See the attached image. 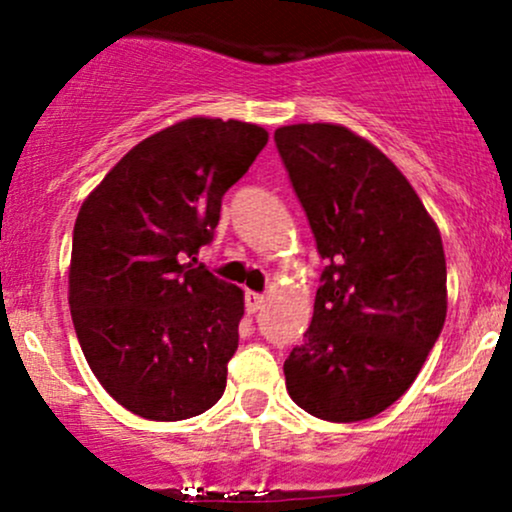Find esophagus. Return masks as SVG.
<instances>
[{
  "instance_id": "34e87169",
  "label": "esophagus",
  "mask_w": 512,
  "mask_h": 512,
  "mask_svg": "<svg viewBox=\"0 0 512 512\" xmlns=\"http://www.w3.org/2000/svg\"><path fill=\"white\" fill-rule=\"evenodd\" d=\"M264 303H267V298H264L262 293H255V291L245 293V308H248V313H257V310H262Z\"/></svg>"
}]
</instances>
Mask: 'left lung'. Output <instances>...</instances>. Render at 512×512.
I'll return each mask as SVG.
<instances>
[{
	"mask_svg": "<svg viewBox=\"0 0 512 512\" xmlns=\"http://www.w3.org/2000/svg\"><path fill=\"white\" fill-rule=\"evenodd\" d=\"M274 142L327 260L286 390L322 421L370 419L409 390L443 330L440 231L402 170L349 127L301 122Z\"/></svg>",
	"mask_w": 512,
	"mask_h": 512,
	"instance_id": "8db88e82",
	"label": "left lung"
}]
</instances>
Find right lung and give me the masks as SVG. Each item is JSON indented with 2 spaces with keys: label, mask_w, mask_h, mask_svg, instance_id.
<instances>
[{
  "label": "right lung",
  "mask_w": 512,
  "mask_h": 512,
  "mask_svg": "<svg viewBox=\"0 0 512 512\" xmlns=\"http://www.w3.org/2000/svg\"><path fill=\"white\" fill-rule=\"evenodd\" d=\"M267 142L260 125L187 117L129 149L81 204L74 330L98 383L142 419H192L226 390L245 293L185 257L209 243L221 197Z\"/></svg>",
  "instance_id": "obj_1"
}]
</instances>
